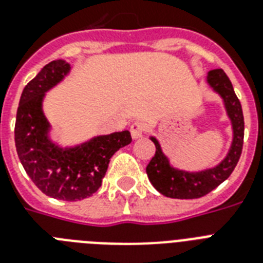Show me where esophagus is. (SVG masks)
Segmentation results:
<instances>
[{
  "label": "esophagus",
  "instance_id": "esophagus-1",
  "mask_svg": "<svg viewBox=\"0 0 263 263\" xmlns=\"http://www.w3.org/2000/svg\"><path fill=\"white\" fill-rule=\"evenodd\" d=\"M129 131H131L132 138H134V139H138V138H140V136L144 134V131H146V124H144L143 121H135V123L131 124Z\"/></svg>",
  "mask_w": 263,
  "mask_h": 263
}]
</instances>
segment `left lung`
Wrapping results in <instances>:
<instances>
[{"label": "left lung", "mask_w": 263, "mask_h": 263, "mask_svg": "<svg viewBox=\"0 0 263 263\" xmlns=\"http://www.w3.org/2000/svg\"><path fill=\"white\" fill-rule=\"evenodd\" d=\"M208 83L222 97L225 109L232 121L233 140L228 156L216 168L202 171V172H184L172 168L168 158L161 150V146L156 138L152 140L156 144V154L148 162L146 172L157 191L168 198L176 199H195L208 195L209 192L217 188L222 181L228 179L233 169L236 168L243 150L245 138V117L239 98L235 94L231 80L222 69H213L209 72Z\"/></svg>", "instance_id": "obj_1"}]
</instances>
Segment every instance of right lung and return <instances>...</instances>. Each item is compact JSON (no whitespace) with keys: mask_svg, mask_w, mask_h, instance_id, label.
Returning a JSON list of instances; mask_svg holds the SVG:
<instances>
[{"mask_svg":"<svg viewBox=\"0 0 263 263\" xmlns=\"http://www.w3.org/2000/svg\"><path fill=\"white\" fill-rule=\"evenodd\" d=\"M69 69L63 60L51 61L24 87L16 115L14 143L23 168L43 194L73 202L97 192L111 156L131 143L132 138L129 131L115 132L72 148L50 142L49 123L42 111L43 97Z\"/></svg>","mask_w":263,"mask_h":263,"instance_id":"add662e5","label":"right lung"}]
</instances>
